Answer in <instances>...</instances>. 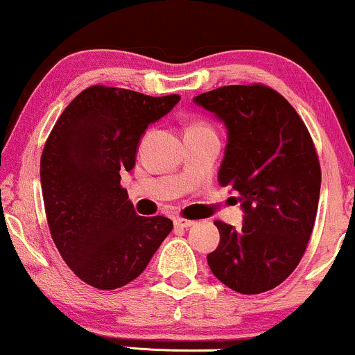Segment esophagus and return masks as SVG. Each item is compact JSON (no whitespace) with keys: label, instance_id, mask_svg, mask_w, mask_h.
Returning a JSON list of instances; mask_svg holds the SVG:
<instances>
[{"label":"esophagus","instance_id":"34e87169","mask_svg":"<svg viewBox=\"0 0 355 355\" xmlns=\"http://www.w3.org/2000/svg\"><path fill=\"white\" fill-rule=\"evenodd\" d=\"M175 227H178V229H190L191 225H193V220H187V218H182V217H177L173 220Z\"/></svg>","mask_w":355,"mask_h":355}]
</instances>
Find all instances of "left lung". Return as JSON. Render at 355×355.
<instances>
[{
	"mask_svg": "<svg viewBox=\"0 0 355 355\" xmlns=\"http://www.w3.org/2000/svg\"><path fill=\"white\" fill-rule=\"evenodd\" d=\"M227 128L218 183L237 191L242 230L215 222L210 270L239 294L282 284L302 259L315 222L320 165L302 118L275 89L230 85L195 96Z\"/></svg>",
	"mask_w": 355,
	"mask_h": 355,
	"instance_id": "1",
	"label": "left lung"
}]
</instances>
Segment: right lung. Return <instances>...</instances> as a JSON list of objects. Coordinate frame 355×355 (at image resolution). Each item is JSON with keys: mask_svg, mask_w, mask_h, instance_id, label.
I'll return each mask as SVG.
<instances>
[{"mask_svg": "<svg viewBox=\"0 0 355 355\" xmlns=\"http://www.w3.org/2000/svg\"><path fill=\"white\" fill-rule=\"evenodd\" d=\"M178 101L95 85L64 108L48 137L40 164L48 225L67 266L92 287L132 282L173 229L162 215L140 217L120 180L135 166L148 125Z\"/></svg>", "mask_w": 355, "mask_h": 355, "instance_id": "obj_1", "label": "right lung"}]
</instances>
